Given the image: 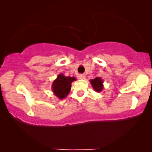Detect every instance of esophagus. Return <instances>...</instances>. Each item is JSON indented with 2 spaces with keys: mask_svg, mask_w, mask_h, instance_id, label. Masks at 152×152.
<instances>
[{
  "mask_svg": "<svg viewBox=\"0 0 152 152\" xmlns=\"http://www.w3.org/2000/svg\"><path fill=\"white\" fill-rule=\"evenodd\" d=\"M79 79H81V80L85 79V76L83 75V74H80V75H79Z\"/></svg>",
  "mask_w": 152,
  "mask_h": 152,
  "instance_id": "1",
  "label": "esophagus"
}]
</instances>
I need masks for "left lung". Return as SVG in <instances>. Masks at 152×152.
<instances>
[{"mask_svg":"<svg viewBox=\"0 0 152 152\" xmlns=\"http://www.w3.org/2000/svg\"><path fill=\"white\" fill-rule=\"evenodd\" d=\"M90 83L91 84L93 88L97 92L102 91L103 89V80H102L101 78L98 77V78H96L94 79H92V80H90Z\"/></svg>","mask_w":152,"mask_h":152,"instance_id":"8db88e82","label":"left lung"}]
</instances>
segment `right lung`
<instances>
[{"label": "right lung", "instance_id": "obj_1", "mask_svg": "<svg viewBox=\"0 0 152 152\" xmlns=\"http://www.w3.org/2000/svg\"><path fill=\"white\" fill-rule=\"evenodd\" d=\"M76 80L75 77L65 76L63 74H60L52 85L54 95L59 99L65 98L71 90L72 83Z\"/></svg>", "mask_w": 152, "mask_h": 152}]
</instances>
